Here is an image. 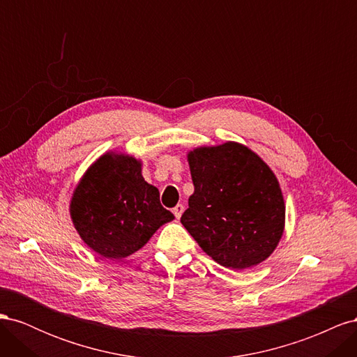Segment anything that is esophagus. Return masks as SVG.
I'll return each mask as SVG.
<instances>
[{
    "instance_id": "esophagus-1",
    "label": "esophagus",
    "mask_w": 357,
    "mask_h": 357,
    "mask_svg": "<svg viewBox=\"0 0 357 357\" xmlns=\"http://www.w3.org/2000/svg\"><path fill=\"white\" fill-rule=\"evenodd\" d=\"M183 211H185V207H183L181 204H177L174 208H172V213H174V215L177 219H180L181 218V214H183Z\"/></svg>"
}]
</instances>
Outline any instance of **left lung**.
Here are the masks:
<instances>
[{
  "label": "left lung",
  "mask_w": 357,
  "mask_h": 357,
  "mask_svg": "<svg viewBox=\"0 0 357 357\" xmlns=\"http://www.w3.org/2000/svg\"><path fill=\"white\" fill-rule=\"evenodd\" d=\"M188 160L195 190L181 225L222 266L244 269L265 261L284 229V201L274 172L232 142L195 149Z\"/></svg>",
  "instance_id": "1"
}]
</instances>
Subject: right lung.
Listing matches in <instances>:
<instances>
[{
	"mask_svg": "<svg viewBox=\"0 0 357 357\" xmlns=\"http://www.w3.org/2000/svg\"><path fill=\"white\" fill-rule=\"evenodd\" d=\"M82 240L107 259L139 250L159 226L174 219L160 205L159 190L142 176V164L128 155L105 153L86 171L70 205Z\"/></svg>",
	"mask_w": 357,
	"mask_h": 357,
	"instance_id": "right-lung-1",
	"label": "right lung"
}]
</instances>
